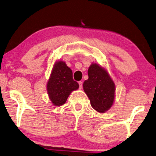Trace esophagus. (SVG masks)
<instances>
[{"label":"esophagus","mask_w":156,"mask_h":156,"mask_svg":"<svg viewBox=\"0 0 156 156\" xmlns=\"http://www.w3.org/2000/svg\"><path fill=\"white\" fill-rule=\"evenodd\" d=\"M78 84H79V88L82 89V87H83V83L81 82V81H79Z\"/></svg>","instance_id":"34e87169"}]
</instances>
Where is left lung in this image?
I'll return each mask as SVG.
<instances>
[{"label": "left lung", "instance_id": "8db88e82", "mask_svg": "<svg viewBox=\"0 0 156 156\" xmlns=\"http://www.w3.org/2000/svg\"><path fill=\"white\" fill-rule=\"evenodd\" d=\"M88 76L83 83V90L90 98L91 107L98 112H105L114 103L115 83L108 71L97 64L90 65Z\"/></svg>", "mask_w": 156, "mask_h": 156}]
</instances>
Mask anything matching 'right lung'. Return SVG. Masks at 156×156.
Returning a JSON list of instances; mask_svg holds the SVG:
<instances>
[{"instance_id": "obj_1", "label": "right lung", "mask_w": 156, "mask_h": 156, "mask_svg": "<svg viewBox=\"0 0 156 156\" xmlns=\"http://www.w3.org/2000/svg\"><path fill=\"white\" fill-rule=\"evenodd\" d=\"M78 83L73 79L71 69L63 61L55 62L47 83V91L54 105L65 104L71 91L78 90Z\"/></svg>"}]
</instances>
